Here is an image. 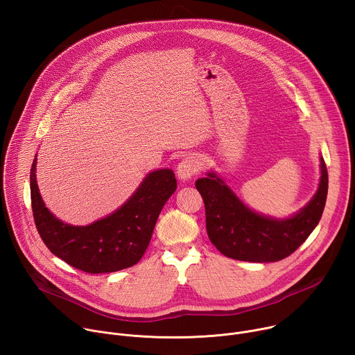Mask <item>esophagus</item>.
I'll return each instance as SVG.
<instances>
[{"mask_svg": "<svg viewBox=\"0 0 355 355\" xmlns=\"http://www.w3.org/2000/svg\"><path fill=\"white\" fill-rule=\"evenodd\" d=\"M198 167H199L198 160L192 156H187L178 163L177 175L181 181H188L198 173Z\"/></svg>", "mask_w": 355, "mask_h": 355, "instance_id": "esophagus-1", "label": "esophagus"}]
</instances>
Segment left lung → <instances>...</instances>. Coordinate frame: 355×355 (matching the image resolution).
<instances>
[{"label":"left lung","instance_id":"obj_1","mask_svg":"<svg viewBox=\"0 0 355 355\" xmlns=\"http://www.w3.org/2000/svg\"><path fill=\"white\" fill-rule=\"evenodd\" d=\"M195 187L204 198L209 240L223 256L250 263H274L291 256L318 226L326 205L329 177L320 157L316 193L300 211L284 219L248 208L215 171L196 180Z\"/></svg>","mask_w":355,"mask_h":355}]
</instances>
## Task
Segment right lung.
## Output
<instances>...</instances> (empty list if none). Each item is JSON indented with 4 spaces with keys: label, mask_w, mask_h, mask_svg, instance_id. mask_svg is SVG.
Wrapping results in <instances>:
<instances>
[{
    "label": "right lung",
    "mask_w": 355,
    "mask_h": 355,
    "mask_svg": "<svg viewBox=\"0 0 355 355\" xmlns=\"http://www.w3.org/2000/svg\"><path fill=\"white\" fill-rule=\"evenodd\" d=\"M37 155L31 168V199L36 229L55 256L89 274L115 272L140 261L157 218L177 189L174 171H150L122 207L85 226L64 223L50 212L36 181Z\"/></svg>",
    "instance_id": "right-lung-1"
}]
</instances>
